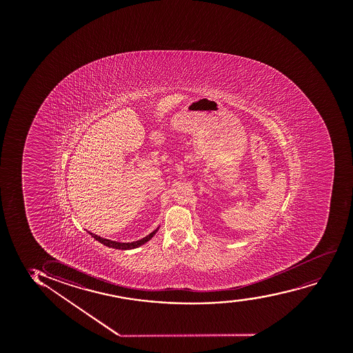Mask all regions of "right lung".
Returning a JSON list of instances; mask_svg holds the SVG:
<instances>
[{
  "mask_svg": "<svg viewBox=\"0 0 353 353\" xmlns=\"http://www.w3.org/2000/svg\"><path fill=\"white\" fill-rule=\"evenodd\" d=\"M159 228H157L155 231L152 232L150 234L147 235L145 238H142V239L138 240V241H133V243H118V241H112V240L105 239V238H101V236H99V235L93 234V233H90L92 236H93L94 239H97V241H100V243H103L105 246H108V248H117V250H132V248H137L139 246H141L143 243H146L148 240L152 239L153 238V235L158 232Z\"/></svg>",
  "mask_w": 353,
  "mask_h": 353,
  "instance_id": "right-lung-1",
  "label": "right lung"
}]
</instances>
